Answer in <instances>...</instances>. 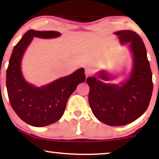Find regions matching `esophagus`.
<instances>
[{"instance_id":"1","label":"esophagus","mask_w":159,"mask_h":159,"mask_svg":"<svg viewBox=\"0 0 159 159\" xmlns=\"http://www.w3.org/2000/svg\"><path fill=\"white\" fill-rule=\"evenodd\" d=\"M91 72H92V70H91L90 68H86V69H85V73H86V75H87V77L88 75H90V73H91Z\"/></svg>"}]
</instances>
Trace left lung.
Segmentation results:
<instances>
[{"label": "left lung", "instance_id": "8db88e82", "mask_svg": "<svg viewBox=\"0 0 159 159\" xmlns=\"http://www.w3.org/2000/svg\"><path fill=\"white\" fill-rule=\"evenodd\" d=\"M114 34L120 45H128L132 59L130 71L119 84L109 83L115 78L105 69L87 78V83L94 116L107 125L121 126L134 122L147 109L152 93V75L145 45L138 34L125 30Z\"/></svg>", "mask_w": 159, "mask_h": 159}]
</instances>
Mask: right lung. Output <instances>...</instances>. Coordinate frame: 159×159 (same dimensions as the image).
Returning <instances> with one entry per match:
<instances>
[{
  "instance_id": "1",
  "label": "right lung",
  "mask_w": 159,
  "mask_h": 159,
  "mask_svg": "<svg viewBox=\"0 0 159 159\" xmlns=\"http://www.w3.org/2000/svg\"><path fill=\"white\" fill-rule=\"evenodd\" d=\"M60 32L30 30L12 50L7 70V89L12 109L23 121L35 127H43L58 121L64 114L69 96L79 84L85 81L84 69L36 87L25 79L21 62L27 47L34 37L53 39Z\"/></svg>"
}]
</instances>
